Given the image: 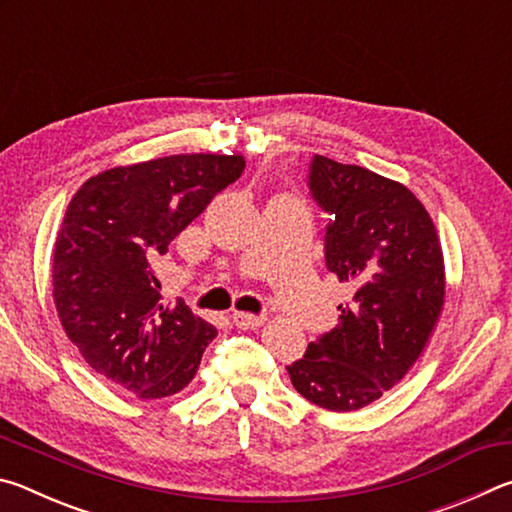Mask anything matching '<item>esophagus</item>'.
<instances>
[{"mask_svg": "<svg viewBox=\"0 0 512 512\" xmlns=\"http://www.w3.org/2000/svg\"><path fill=\"white\" fill-rule=\"evenodd\" d=\"M264 316L262 314H248V311H235L232 314V323L241 329H255L264 323Z\"/></svg>", "mask_w": 512, "mask_h": 512, "instance_id": "esophagus-1", "label": "esophagus"}]
</instances>
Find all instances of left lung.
<instances>
[{
	"instance_id": "1",
	"label": "left lung",
	"mask_w": 512,
	"mask_h": 512,
	"mask_svg": "<svg viewBox=\"0 0 512 512\" xmlns=\"http://www.w3.org/2000/svg\"><path fill=\"white\" fill-rule=\"evenodd\" d=\"M309 194L329 214L325 266L352 298L339 327L287 366L291 384L327 411H357L397 384L427 345L445 298L436 225L409 189L357 164L314 155Z\"/></svg>"
}]
</instances>
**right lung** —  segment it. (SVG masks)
<instances>
[{"label": "right lung", "mask_w": 512, "mask_h": 512, "mask_svg": "<svg viewBox=\"0 0 512 512\" xmlns=\"http://www.w3.org/2000/svg\"><path fill=\"white\" fill-rule=\"evenodd\" d=\"M241 155H169L90 178L56 237L54 302L88 366L142 400L194 379L216 327L162 302L169 244L244 173Z\"/></svg>", "instance_id": "right-lung-1"}]
</instances>
